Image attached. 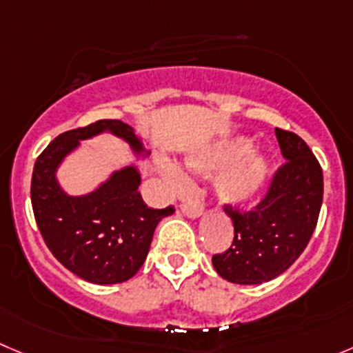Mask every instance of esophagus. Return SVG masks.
<instances>
[{"label":"esophagus","mask_w":353,"mask_h":353,"mask_svg":"<svg viewBox=\"0 0 353 353\" xmlns=\"http://www.w3.org/2000/svg\"><path fill=\"white\" fill-rule=\"evenodd\" d=\"M180 210H182V213L189 218H199L201 214H203V210H201L199 206H196V204H182Z\"/></svg>","instance_id":"1"}]
</instances>
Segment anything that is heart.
Wrapping results in <instances>:
<instances>
[{
	"label": "heart",
	"instance_id": "heart-1",
	"mask_svg": "<svg viewBox=\"0 0 353 353\" xmlns=\"http://www.w3.org/2000/svg\"><path fill=\"white\" fill-rule=\"evenodd\" d=\"M251 142L248 139L225 140L211 149L201 150L187 157V166L196 171L223 170L214 176V192L218 199L234 206H244L256 199L258 194L268 180L267 157L250 152ZM168 174L174 182H182L183 176L176 168H168Z\"/></svg>",
	"mask_w": 353,
	"mask_h": 353
}]
</instances>
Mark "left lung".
<instances>
[{
  "label": "left lung",
  "mask_w": 353,
  "mask_h": 353,
  "mask_svg": "<svg viewBox=\"0 0 353 353\" xmlns=\"http://www.w3.org/2000/svg\"><path fill=\"white\" fill-rule=\"evenodd\" d=\"M286 163L272 179L267 196L251 211L225 206L234 241L214 254L213 267L234 284H261L291 267L307 248L322 206V170L296 133L275 128Z\"/></svg>",
  "instance_id": "obj_1"
}]
</instances>
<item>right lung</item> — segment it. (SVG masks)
Wrapping results in <instances>:
<instances>
[{
  "label": "right lung",
  "instance_id": "add662e5",
  "mask_svg": "<svg viewBox=\"0 0 353 353\" xmlns=\"http://www.w3.org/2000/svg\"><path fill=\"white\" fill-rule=\"evenodd\" d=\"M102 133L128 143L137 157L149 150L130 124L100 119L85 128L57 137L36 159L31 203L36 223L53 256L72 274L93 284H119L132 279L149 254L154 230L173 206L152 210L139 192L142 182L135 164L110 173L97 189L70 196L57 179V171L70 152Z\"/></svg>",
  "mask_w": 353,
  "mask_h": 353
}]
</instances>
